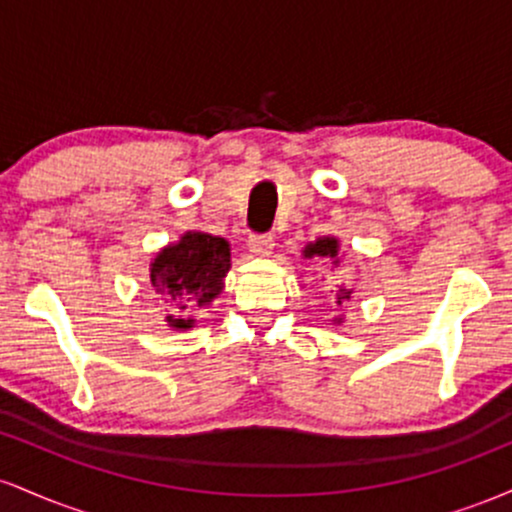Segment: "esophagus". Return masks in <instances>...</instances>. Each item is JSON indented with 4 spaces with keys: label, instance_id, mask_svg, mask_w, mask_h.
Segmentation results:
<instances>
[{
    "label": "esophagus",
    "instance_id": "obj_1",
    "mask_svg": "<svg viewBox=\"0 0 512 512\" xmlns=\"http://www.w3.org/2000/svg\"><path fill=\"white\" fill-rule=\"evenodd\" d=\"M248 250H250V255H255V257H269L274 250V240H272V236H250Z\"/></svg>",
    "mask_w": 512,
    "mask_h": 512
}]
</instances>
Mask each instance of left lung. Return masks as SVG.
<instances>
[{
    "label": "left lung",
    "mask_w": 512,
    "mask_h": 512,
    "mask_svg": "<svg viewBox=\"0 0 512 512\" xmlns=\"http://www.w3.org/2000/svg\"><path fill=\"white\" fill-rule=\"evenodd\" d=\"M342 257L344 255L339 252V238H334V236H322V238L313 240V243H308L303 248V260H320L325 264H332V267H339ZM334 296H337V301H334V303H337V308H342V305L351 298V289H346L344 284H339ZM332 322H334V325H342L344 315L332 317Z\"/></svg>",
    "instance_id": "left-lung-1"
}]
</instances>
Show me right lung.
Instances as JSON below:
<instances>
[{
	"label": "right lung",
	"instance_id": "1",
	"mask_svg": "<svg viewBox=\"0 0 512 512\" xmlns=\"http://www.w3.org/2000/svg\"><path fill=\"white\" fill-rule=\"evenodd\" d=\"M231 269V243L204 231H185L149 262V284L166 305L170 330H192L199 308H209L223 291Z\"/></svg>",
	"mask_w": 512,
	"mask_h": 512
}]
</instances>
